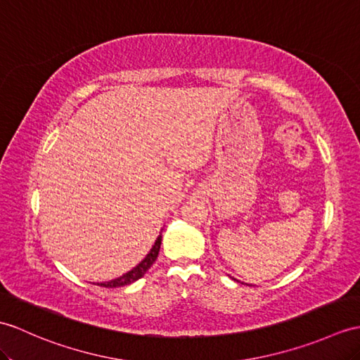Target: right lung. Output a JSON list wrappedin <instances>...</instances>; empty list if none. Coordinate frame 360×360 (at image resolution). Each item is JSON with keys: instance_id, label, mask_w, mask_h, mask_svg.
<instances>
[{"instance_id": "1", "label": "right lung", "mask_w": 360, "mask_h": 360, "mask_svg": "<svg viewBox=\"0 0 360 360\" xmlns=\"http://www.w3.org/2000/svg\"><path fill=\"white\" fill-rule=\"evenodd\" d=\"M161 240H162V235L158 236L155 245L150 250V253L142 259V261L135 266V269H131L130 271H127L125 274L120 276V278H116L113 281H108V282H101L98 283V285L105 287V288H118V287H124V285H129V283H133L135 281L141 279L142 276H144L150 266L153 265V262L156 261L158 253H160V248H161Z\"/></svg>"}]
</instances>
